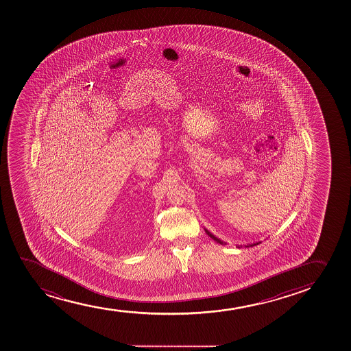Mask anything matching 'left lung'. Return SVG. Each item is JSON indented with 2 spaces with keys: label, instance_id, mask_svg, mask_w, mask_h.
<instances>
[{
  "label": "left lung",
  "instance_id": "8db88e82",
  "mask_svg": "<svg viewBox=\"0 0 351 351\" xmlns=\"http://www.w3.org/2000/svg\"><path fill=\"white\" fill-rule=\"evenodd\" d=\"M205 232H206V234L210 237V238H213V241H217V243H219L221 245H225V243H223V241H221V239H218L217 237L213 236V233L209 232L208 230L204 229ZM261 241H259V243H254V244L248 245V246H246V247H252V246H256V245H259Z\"/></svg>",
  "mask_w": 351,
  "mask_h": 351
}]
</instances>
